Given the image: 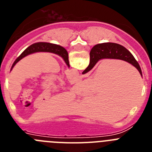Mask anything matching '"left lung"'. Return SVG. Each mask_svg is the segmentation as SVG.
<instances>
[{"mask_svg": "<svg viewBox=\"0 0 152 152\" xmlns=\"http://www.w3.org/2000/svg\"><path fill=\"white\" fill-rule=\"evenodd\" d=\"M52 52L54 54L58 55V56H61L62 58L65 63L67 64L68 67H70L69 61H68V54L66 49L63 48L62 46H60L56 44L49 43V42H36V43L31 45L29 46L27 49H26L23 52H22V54L17 58L15 61L13 62V65L11 67V71L13 68L14 67L16 64L19 61H20L23 58L26 57V56L30 54H33L35 52Z\"/></svg>", "mask_w": 152, "mask_h": 152, "instance_id": "obj_1", "label": "left lung"}]
</instances>
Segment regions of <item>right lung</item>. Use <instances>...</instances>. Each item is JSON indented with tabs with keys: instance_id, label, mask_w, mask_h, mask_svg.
I'll return each instance as SVG.
<instances>
[{
	"instance_id": "right-lung-1",
	"label": "right lung",
	"mask_w": 152,
	"mask_h": 152,
	"mask_svg": "<svg viewBox=\"0 0 152 152\" xmlns=\"http://www.w3.org/2000/svg\"><path fill=\"white\" fill-rule=\"evenodd\" d=\"M103 58L120 59L127 61L135 67L141 75H142L139 63L135 60L134 56L131 54V52L123 45L117 43H113V42L97 44L93 47L90 52V64L88 68L83 72V75L90 72L96 64V62Z\"/></svg>"
}]
</instances>
